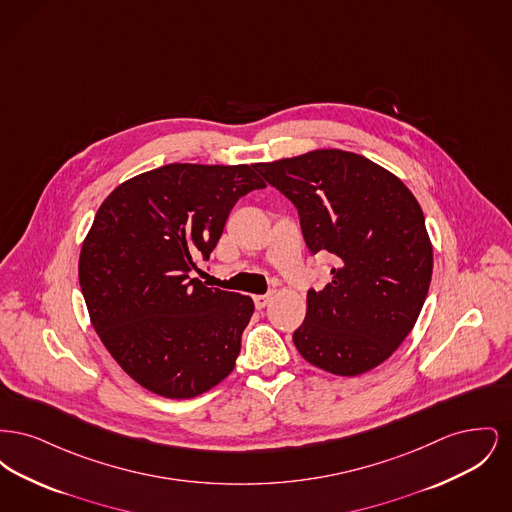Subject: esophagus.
Segmentation results:
<instances>
[{
  "instance_id": "1",
  "label": "esophagus",
  "mask_w": 512,
  "mask_h": 512,
  "mask_svg": "<svg viewBox=\"0 0 512 512\" xmlns=\"http://www.w3.org/2000/svg\"><path fill=\"white\" fill-rule=\"evenodd\" d=\"M253 301H255V307H257V309H265L268 305V301H270V293H265V295H253Z\"/></svg>"
}]
</instances>
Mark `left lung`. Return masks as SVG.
Here are the masks:
<instances>
[{
  "label": "left lung",
  "instance_id": "1",
  "mask_svg": "<svg viewBox=\"0 0 512 512\" xmlns=\"http://www.w3.org/2000/svg\"><path fill=\"white\" fill-rule=\"evenodd\" d=\"M297 209L305 245L336 261L332 282L309 290L293 343L311 365L359 376L409 336L432 280V244L409 188L363 155L318 149L257 163Z\"/></svg>",
  "mask_w": 512,
  "mask_h": 512
}]
</instances>
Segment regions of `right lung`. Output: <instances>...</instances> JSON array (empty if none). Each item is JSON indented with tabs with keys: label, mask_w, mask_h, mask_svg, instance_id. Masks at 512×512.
Here are the masks:
<instances>
[{
	"label": "right lung",
	"mask_w": 512,
	"mask_h": 512,
	"mask_svg": "<svg viewBox=\"0 0 512 512\" xmlns=\"http://www.w3.org/2000/svg\"><path fill=\"white\" fill-rule=\"evenodd\" d=\"M263 188L253 165L172 163L101 203L80 288L103 345L146 390L190 399L234 370L253 301L203 286L192 270L209 261L238 199Z\"/></svg>",
	"instance_id": "obj_1"
}]
</instances>
